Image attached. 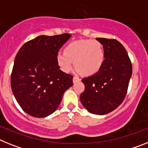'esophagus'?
Segmentation results:
<instances>
[{
	"label": "esophagus",
	"instance_id": "obj_1",
	"mask_svg": "<svg viewBox=\"0 0 148 148\" xmlns=\"http://www.w3.org/2000/svg\"><path fill=\"white\" fill-rule=\"evenodd\" d=\"M79 80H80V79H79V77H73V83H77V82L79 81Z\"/></svg>",
	"mask_w": 148,
	"mask_h": 148
}]
</instances>
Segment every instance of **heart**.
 <instances>
[{
  "label": "heart",
  "mask_w": 148,
  "mask_h": 148,
  "mask_svg": "<svg viewBox=\"0 0 148 148\" xmlns=\"http://www.w3.org/2000/svg\"><path fill=\"white\" fill-rule=\"evenodd\" d=\"M65 53H58L56 63L63 72L72 70L74 62L77 71L84 75L96 74L104 62V51L100 42L84 39L75 41L65 47Z\"/></svg>",
  "instance_id": "heart-1"
}]
</instances>
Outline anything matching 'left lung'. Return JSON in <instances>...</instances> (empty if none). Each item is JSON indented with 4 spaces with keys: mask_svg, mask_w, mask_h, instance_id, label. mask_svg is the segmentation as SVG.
I'll return each mask as SVG.
<instances>
[{
    "mask_svg": "<svg viewBox=\"0 0 148 148\" xmlns=\"http://www.w3.org/2000/svg\"><path fill=\"white\" fill-rule=\"evenodd\" d=\"M104 51V62L96 74L82 79L83 106L89 112L103 115L121 105L132 76V64L124 46L115 39L97 38Z\"/></svg>",
    "mask_w": 148,
    "mask_h": 148,
    "instance_id": "obj_1",
    "label": "left lung"
}]
</instances>
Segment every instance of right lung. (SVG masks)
Returning <instances> with one entry per match:
<instances>
[{
    "label": "right lung",
    "instance_id": "right-lung-1",
    "mask_svg": "<svg viewBox=\"0 0 148 148\" xmlns=\"http://www.w3.org/2000/svg\"><path fill=\"white\" fill-rule=\"evenodd\" d=\"M71 35L38 36L18 52L11 75V88L23 110L36 118L54 112L64 92L73 86V76L62 71L56 55Z\"/></svg>",
    "mask_w": 148,
    "mask_h": 148
}]
</instances>
